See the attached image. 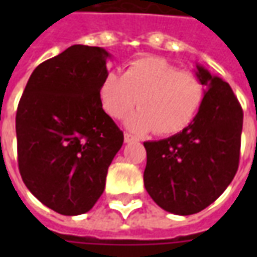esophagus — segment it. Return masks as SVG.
<instances>
[{"mask_svg":"<svg viewBox=\"0 0 257 257\" xmlns=\"http://www.w3.org/2000/svg\"><path fill=\"white\" fill-rule=\"evenodd\" d=\"M123 140H125V143H132V142H135L136 139H135L131 134H125L123 135Z\"/></svg>","mask_w":257,"mask_h":257,"instance_id":"obj_1","label":"esophagus"}]
</instances>
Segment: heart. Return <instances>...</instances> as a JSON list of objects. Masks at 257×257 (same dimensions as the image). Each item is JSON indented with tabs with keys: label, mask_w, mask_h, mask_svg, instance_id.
Segmentation results:
<instances>
[{
	"label": "heart",
	"mask_w": 257,
	"mask_h": 257,
	"mask_svg": "<svg viewBox=\"0 0 257 257\" xmlns=\"http://www.w3.org/2000/svg\"><path fill=\"white\" fill-rule=\"evenodd\" d=\"M205 88L198 75L180 71L157 56L136 59L122 75L108 73L99 88V99L107 115L121 119L138 103L139 110L125 119L135 134L156 131L173 135L189 126L202 104Z\"/></svg>",
	"instance_id": "b5f03b06"
}]
</instances>
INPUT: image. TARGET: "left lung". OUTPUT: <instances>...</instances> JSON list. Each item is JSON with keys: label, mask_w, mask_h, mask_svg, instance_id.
Returning <instances> with one entry per match:
<instances>
[{"label": "left lung", "mask_w": 257, "mask_h": 257, "mask_svg": "<svg viewBox=\"0 0 257 257\" xmlns=\"http://www.w3.org/2000/svg\"><path fill=\"white\" fill-rule=\"evenodd\" d=\"M195 75L206 88L189 126L171 138L145 142V187L158 206L187 216L220 197L239 162L243 112L230 85L202 67Z\"/></svg>", "instance_id": "left-lung-1"}]
</instances>
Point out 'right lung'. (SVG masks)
<instances>
[{"mask_svg":"<svg viewBox=\"0 0 257 257\" xmlns=\"http://www.w3.org/2000/svg\"><path fill=\"white\" fill-rule=\"evenodd\" d=\"M110 58L99 47L67 48L37 66L18 106L22 179L37 199L60 215L93 208L123 143L99 99Z\"/></svg>","mask_w":257,"mask_h":257,"instance_id":"right-lung-1","label":"right lung"}]
</instances>
